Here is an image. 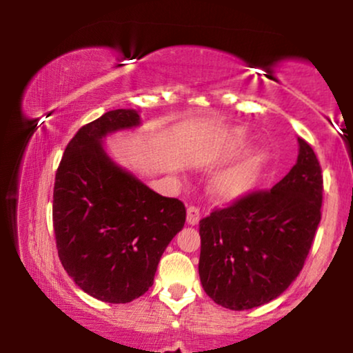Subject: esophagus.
Masks as SVG:
<instances>
[{
    "mask_svg": "<svg viewBox=\"0 0 353 353\" xmlns=\"http://www.w3.org/2000/svg\"><path fill=\"white\" fill-rule=\"evenodd\" d=\"M201 221V210L196 205H189L188 208V224L190 225H196L199 224Z\"/></svg>",
    "mask_w": 353,
    "mask_h": 353,
    "instance_id": "obj_1",
    "label": "esophagus"
}]
</instances>
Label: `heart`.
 I'll return each instance as SVG.
<instances>
[{"mask_svg":"<svg viewBox=\"0 0 353 353\" xmlns=\"http://www.w3.org/2000/svg\"><path fill=\"white\" fill-rule=\"evenodd\" d=\"M236 143L242 139V136L234 134L232 137ZM262 165H264V157L255 156L252 159L245 161L241 165L229 169L228 172L221 174L216 181V192L222 199H237V197L244 196L254 188L257 182L259 172H261Z\"/></svg>","mask_w":353,"mask_h":353,"instance_id":"heart-1","label":"heart"}]
</instances>
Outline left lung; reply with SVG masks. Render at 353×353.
I'll return each instance as SVG.
<instances>
[{"label": "left lung", "instance_id": "1", "mask_svg": "<svg viewBox=\"0 0 353 353\" xmlns=\"http://www.w3.org/2000/svg\"><path fill=\"white\" fill-rule=\"evenodd\" d=\"M297 163L272 189H255L201 219L199 275L230 310L279 297L297 279L322 217V168L299 137Z\"/></svg>", "mask_w": 353, "mask_h": 353}]
</instances>
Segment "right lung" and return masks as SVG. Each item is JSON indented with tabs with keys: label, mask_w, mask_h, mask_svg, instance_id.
Masks as SVG:
<instances>
[{
	"label": "right lung",
	"mask_w": 353,
	"mask_h": 353,
	"mask_svg": "<svg viewBox=\"0 0 353 353\" xmlns=\"http://www.w3.org/2000/svg\"><path fill=\"white\" fill-rule=\"evenodd\" d=\"M139 124L132 109H114L76 132L56 171L52 228L59 261L79 289L109 303L141 297L157 264L184 228L179 199L154 192L104 152L108 132Z\"/></svg>",
	"instance_id": "obj_1"
}]
</instances>
